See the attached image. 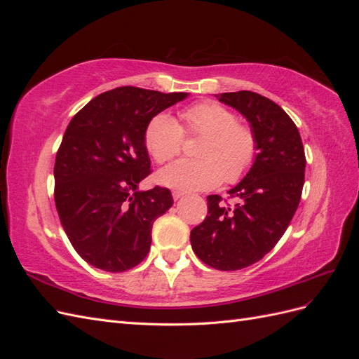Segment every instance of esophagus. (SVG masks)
<instances>
[{"label":"esophagus","mask_w":359,"mask_h":359,"mask_svg":"<svg viewBox=\"0 0 359 359\" xmlns=\"http://www.w3.org/2000/svg\"><path fill=\"white\" fill-rule=\"evenodd\" d=\"M184 194H186V193L175 190V191H172V198H173V201H178V199H181L184 196Z\"/></svg>","instance_id":"1"}]
</instances>
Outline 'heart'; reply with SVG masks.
I'll list each match as a JSON object with an SVG mask.
<instances>
[{
    "mask_svg": "<svg viewBox=\"0 0 359 359\" xmlns=\"http://www.w3.org/2000/svg\"><path fill=\"white\" fill-rule=\"evenodd\" d=\"M182 130L203 136L199 158H181L157 173L161 186L182 191L208 190L223 181L241 180L255 160L257 142L253 130L236 123V116L214 102L193 104L181 112ZM182 144L178 123L168 114L156 115L147 126L145 145L157 163L175 157Z\"/></svg>",
    "mask_w": 359,
    "mask_h": 359,
    "instance_id": "obj_1",
    "label": "heart"
}]
</instances>
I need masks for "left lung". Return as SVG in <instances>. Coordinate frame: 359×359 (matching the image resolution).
Instances as JSON below:
<instances>
[{"instance_id":"obj_1","label":"left lung","mask_w":359,"mask_h":359,"mask_svg":"<svg viewBox=\"0 0 359 359\" xmlns=\"http://www.w3.org/2000/svg\"><path fill=\"white\" fill-rule=\"evenodd\" d=\"M240 112L253 130L257 151L245 177L229 193L233 205L211 194L208 215L190 233L203 264L236 271L256 264L274 248L295 214L306 170V154L295 123L281 107L252 91L215 94Z\"/></svg>"}]
</instances>
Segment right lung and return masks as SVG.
I'll list each match as a JSON object with an SVG mask.
<instances>
[{
	"label": "right lung",
	"mask_w": 359,
	"mask_h": 359,
	"mask_svg": "<svg viewBox=\"0 0 359 359\" xmlns=\"http://www.w3.org/2000/svg\"><path fill=\"white\" fill-rule=\"evenodd\" d=\"M189 93L119 86L73 116L55 158V205L73 248L90 265L123 273L149 252L151 229L173 203L168 189L139 190L151 173L148 123Z\"/></svg>",
	"instance_id": "obj_1"
}]
</instances>
